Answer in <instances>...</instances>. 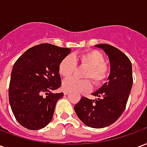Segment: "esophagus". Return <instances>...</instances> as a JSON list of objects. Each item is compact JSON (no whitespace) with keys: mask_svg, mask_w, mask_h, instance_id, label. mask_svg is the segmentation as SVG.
<instances>
[{"mask_svg":"<svg viewBox=\"0 0 147 147\" xmlns=\"http://www.w3.org/2000/svg\"><path fill=\"white\" fill-rule=\"evenodd\" d=\"M64 95H67V94H68V91H67V90H64Z\"/></svg>","mask_w":147,"mask_h":147,"instance_id":"1","label":"esophagus"}]
</instances>
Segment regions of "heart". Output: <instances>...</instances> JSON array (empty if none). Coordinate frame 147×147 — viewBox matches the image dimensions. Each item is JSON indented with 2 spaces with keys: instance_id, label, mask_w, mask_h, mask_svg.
<instances>
[{
  "instance_id": "1",
  "label": "heart",
  "mask_w": 147,
  "mask_h": 147,
  "mask_svg": "<svg viewBox=\"0 0 147 147\" xmlns=\"http://www.w3.org/2000/svg\"><path fill=\"white\" fill-rule=\"evenodd\" d=\"M87 66L84 77L92 80L95 85L102 84L106 79L109 67L105 63L104 55L98 50H90L80 54L64 57L58 66V71L64 78L70 77L76 68L77 64ZM64 90L76 93L90 91L92 86L89 80H78L70 78L65 80L62 83Z\"/></svg>"
}]
</instances>
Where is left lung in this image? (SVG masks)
Returning <instances> with one entry per match:
<instances>
[{"label":"left lung","mask_w":147,"mask_h":147,"mask_svg":"<svg viewBox=\"0 0 147 147\" xmlns=\"http://www.w3.org/2000/svg\"><path fill=\"white\" fill-rule=\"evenodd\" d=\"M95 46L102 49L109 59L108 82L92 94L98 98L82 97L74 109L84 124L102 128L117 121L124 111L133 83L132 66L129 58L116 47L108 44Z\"/></svg>","instance_id":"obj_1"}]
</instances>
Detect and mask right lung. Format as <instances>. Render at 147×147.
Here are the masks:
<instances>
[{"instance_id": "1", "label": "right lung", "mask_w": 147, "mask_h": 147, "mask_svg": "<svg viewBox=\"0 0 147 147\" xmlns=\"http://www.w3.org/2000/svg\"><path fill=\"white\" fill-rule=\"evenodd\" d=\"M71 49L43 43L28 49L13 65L8 98L12 113L29 130L45 127L64 93H53L61 86L58 66Z\"/></svg>"}]
</instances>
